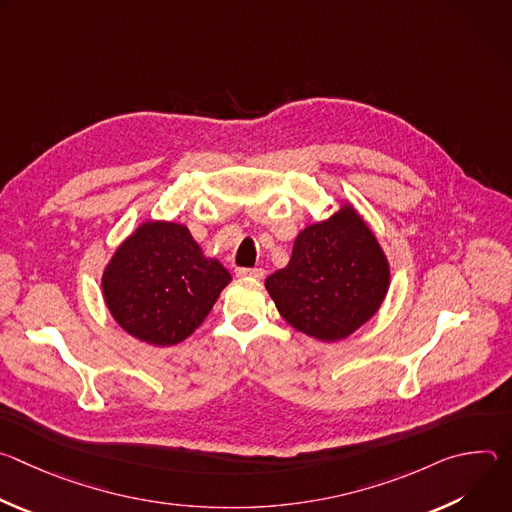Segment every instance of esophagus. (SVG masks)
<instances>
[{"mask_svg":"<svg viewBox=\"0 0 512 512\" xmlns=\"http://www.w3.org/2000/svg\"><path fill=\"white\" fill-rule=\"evenodd\" d=\"M237 275H239V277H253V279H261V277L265 275V271H263L261 267H253V269H249V267H239V269H237Z\"/></svg>","mask_w":512,"mask_h":512,"instance_id":"1","label":"esophagus"}]
</instances>
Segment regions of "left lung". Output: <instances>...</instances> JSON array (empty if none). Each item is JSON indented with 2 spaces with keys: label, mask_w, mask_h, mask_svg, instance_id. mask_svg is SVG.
<instances>
[{
  "label": "left lung",
  "mask_w": 512,
  "mask_h": 512,
  "mask_svg": "<svg viewBox=\"0 0 512 512\" xmlns=\"http://www.w3.org/2000/svg\"><path fill=\"white\" fill-rule=\"evenodd\" d=\"M389 283L387 255L352 204L308 225L296 237L289 263L265 279L281 318L322 342L342 340L367 324Z\"/></svg>",
  "instance_id": "left-lung-1"
}]
</instances>
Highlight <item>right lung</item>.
Returning <instances> with one entry per match:
<instances>
[{
	"label": "right lung",
	"instance_id": "obj_1",
	"mask_svg": "<svg viewBox=\"0 0 512 512\" xmlns=\"http://www.w3.org/2000/svg\"><path fill=\"white\" fill-rule=\"evenodd\" d=\"M229 283L231 273L202 253L186 225L145 221L115 249L101 289L127 334L172 346L204 322Z\"/></svg>",
	"mask_w": 512,
	"mask_h": 512
}]
</instances>
